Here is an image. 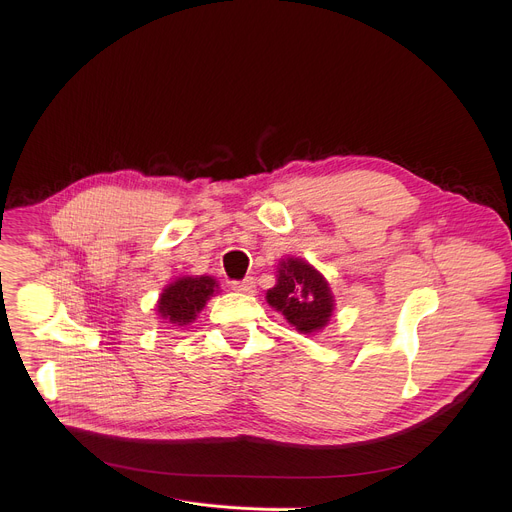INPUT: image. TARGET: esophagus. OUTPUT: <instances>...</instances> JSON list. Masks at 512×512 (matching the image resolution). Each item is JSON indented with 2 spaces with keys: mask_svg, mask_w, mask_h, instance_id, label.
<instances>
[{
  "mask_svg": "<svg viewBox=\"0 0 512 512\" xmlns=\"http://www.w3.org/2000/svg\"><path fill=\"white\" fill-rule=\"evenodd\" d=\"M235 291H241V294H253L255 291V281L253 279H243V281H235L233 283Z\"/></svg>",
  "mask_w": 512,
  "mask_h": 512,
  "instance_id": "esophagus-1",
  "label": "esophagus"
}]
</instances>
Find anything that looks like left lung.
Returning a JSON list of instances; mask_svg holds the SVG:
<instances>
[{
	"label": "left lung",
	"instance_id": "obj_1",
	"mask_svg": "<svg viewBox=\"0 0 512 512\" xmlns=\"http://www.w3.org/2000/svg\"><path fill=\"white\" fill-rule=\"evenodd\" d=\"M275 273V285L265 296L267 304L300 334L322 332L336 306L328 279L302 257L281 259Z\"/></svg>",
	"mask_w": 512,
	"mask_h": 512
}]
</instances>
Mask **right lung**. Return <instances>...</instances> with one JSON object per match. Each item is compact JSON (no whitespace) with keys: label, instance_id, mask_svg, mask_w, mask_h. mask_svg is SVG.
<instances>
[{"label":"right lung","instance_id":"1","mask_svg":"<svg viewBox=\"0 0 512 512\" xmlns=\"http://www.w3.org/2000/svg\"><path fill=\"white\" fill-rule=\"evenodd\" d=\"M214 294L218 283L212 275H182L162 289L156 312L166 324L190 326Z\"/></svg>","mask_w":512,"mask_h":512}]
</instances>
